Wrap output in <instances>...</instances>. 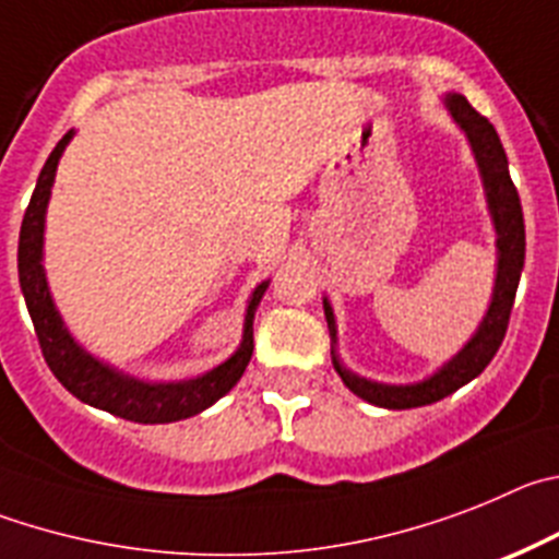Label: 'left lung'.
I'll list each match as a JSON object with an SVG mask.
<instances>
[{
    "mask_svg": "<svg viewBox=\"0 0 559 559\" xmlns=\"http://www.w3.org/2000/svg\"><path fill=\"white\" fill-rule=\"evenodd\" d=\"M442 105H445L456 128L465 133L471 153L476 158V167H479L487 211H490V223L492 230H496L492 295L474 336L449 361H442L435 373L420 381H412V384H384V381H373L354 373L336 354V317L334 309H331V300L323 298L325 323H329L331 334V365L340 373L342 384L348 386L354 395H359L367 404L381 406V409H415V406L435 404V401L445 399L460 386H465L467 381H474L490 365L501 340H504L512 304H515L518 281H521V270H524V211H521V200H518L515 186H512L510 164H507V153L501 147L499 133L481 114H476L474 105L467 103L462 94H445Z\"/></svg>",
    "mask_w": 559,
    "mask_h": 559,
    "instance_id": "1",
    "label": "left lung"
}]
</instances>
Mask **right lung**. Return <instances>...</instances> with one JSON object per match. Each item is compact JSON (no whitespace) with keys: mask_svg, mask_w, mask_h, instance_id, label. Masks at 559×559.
<instances>
[{"mask_svg":"<svg viewBox=\"0 0 559 559\" xmlns=\"http://www.w3.org/2000/svg\"><path fill=\"white\" fill-rule=\"evenodd\" d=\"M74 139V130H69L58 144L52 155L44 164L35 192L29 198L27 211L22 219V234H19V284L24 292L29 317H33L35 334L41 342L44 359L55 379L72 392L74 399L94 409H105L110 415L133 420V424H175L186 417L198 415L217 404L225 392L236 386L242 379L245 367L253 356V317L259 309L270 281H261L248 298L242 323V340L236 345L234 354L217 367H211L205 373L183 381H144L139 376H130L119 370L117 365H108L92 350H85L72 331L67 329L63 317L49 292L47 270H44V230H47V205L52 198L55 173L58 160L69 142Z\"/></svg>","mask_w":559,"mask_h":559,"instance_id":"add662e5","label":"right lung"}]
</instances>
